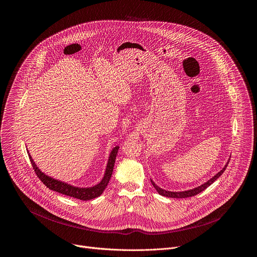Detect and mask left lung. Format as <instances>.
<instances>
[{
    "instance_id": "1",
    "label": "left lung",
    "mask_w": 257,
    "mask_h": 257,
    "mask_svg": "<svg viewBox=\"0 0 257 257\" xmlns=\"http://www.w3.org/2000/svg\"><path fill=\"white\" fill-rule=\"evenodd\" d=\"M229 162H230V160H229ZM228 164H229V163H227V165L224 167V169H223L222 171H219V172H218L215 176H213L210 180H208L207 182H205L204 184H202L201 186H199V187H197V188L191 189V190L183 191V192H171V191H167V190H164V189L160 188L159 186H157V185L155 184V183H154L153 181H152V183H153L154 187L156 188V190L159 192V194H161V195H163V196L171 197V198H186V197H192V196H194V195H197L198 193H200V192L203 191L204 189H206L208 186H210V185L212 184V183L225 172V170H226Z\"/></svg>"
}]
</instances>
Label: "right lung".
I'll use <instances>...</instances> for the list:
<instances>
[{"instance_id":"1","label":"right lung","mask_w":257,"mask_h":257,"mask_svg":"<svg viewBox=\"0 0 257 257\" xmlns=\"http://www.w3.org/2000/svg\"><path fill=\"white\" fill-rule=\"evenodd\" d=\"M118 150H119V146H116V148L112 151L111 156H109V158H108V162H107V165H106L104 176H103L102 180L100 181V183H98L97 185H95L93 187H90V188H79V187L71 186V185L67 184V183L55 180V179L45 175L38 167H36L35 163L31 159L29 154H28V157L30 159L32 168H33L36 176L39 177V179L44 183V184L49 189L54 190V191L59 192V193H62L64 195L70 196V197H74V198L80 199V200H89V199H93V198L98 197L99 195H101V193L105 189L106 185L108 184V181H109V179H111V176H112V173H113V170H114V165H115L116 157H117V154H118Z\"/></svg>"}]
</instances>
